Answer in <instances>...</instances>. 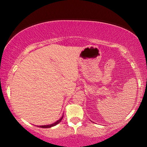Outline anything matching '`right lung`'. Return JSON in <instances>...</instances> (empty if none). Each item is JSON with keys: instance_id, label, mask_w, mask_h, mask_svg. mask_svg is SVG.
Masks as SVG:
<instances>
[{"instance_id": "1", "label": "right lung", "mask_w": 147, "mask_h": 147, "mask_svg": "<svg viewBox=\"0 0 147 147\" xmlns=\"http://www.w3.org/2000/svg\"><path fill=\"white\" fill-rule=\"evenodd\" d=\"M63 116L62 117L60 118V119L57 120V121H56V122H55L54 124H50V125H43V126H40V127H42V128H50V127H54V126L57 125V124H59V123H60V121H61V120L63 119Z\"/></svg>"}]
</instances>
